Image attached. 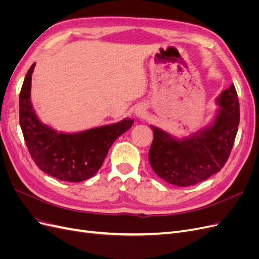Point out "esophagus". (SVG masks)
<instances>
[{"label":"esophagus","mask_w":259,"mask_h":259,"mask_svg":"<svg viewBox=\"0 0 259 259\" xmlns=\"http://www.w3.org/2000/svg\"><path fill=\"white\" fill-rule=\"evenodd\" d=\"M135 113H136V116H138V117H143V116L145 115L146 111H145V109H143V108H138V109H136Z\"/></svg>","instance_id":"esophagus-1"}]
</instances>
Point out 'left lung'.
I'll use <instances>...</instances> for the list:
<instances>
[{"label": "left lung", "instance_id": "obj_1", "mask_svg": "<svg viewBox=\"0 0 259 259\" xmlns=\"http://www.w3.org/2000/svg\"><path fill=\"white\" fill-rule=\"evenodd\" d=\"M215 119L189 137L177 139L152 126L153 140L149 162L154 173L170 185L193 186L221 170L228 160L240 122V107L234 85L222 92Z\"/></svg>", "mask_w": 259, "mask_h": 259}]
</instances>
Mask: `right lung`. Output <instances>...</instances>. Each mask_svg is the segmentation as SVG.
I'll use <instances>...</instances> for the list:
<instances>
[{"label": "right lung", "instance_id": "add662e5", "mask_svg": "<svg viewBox=\"0 0 259 259\" xmlns=\"http://www.w3.org/2000/svg\"><path fill=\"white\" fill-rule=\"evenodd\" d=\"M35 62L28 70L19 95V123L23 138L37 167L64 182L80 183L95 175L115 139L128 131L132 119L72 134L43 124L31 104V77Z\"/></svg>", "mask_w": 259, "mask_h": 259}]
</instances>
